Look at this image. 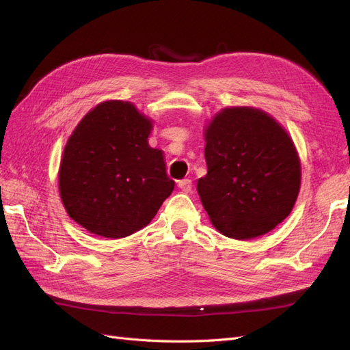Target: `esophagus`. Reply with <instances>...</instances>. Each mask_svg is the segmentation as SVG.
Instances as JSON below:
<instances>
[{
    "label": "esophagus",
    "mask_w": 350,
    "mask_h": 350,
    "mask_svg": "<svg viewBox=\"0 0 350 350\" xmlns=\"http://www.w3.org/2000/svg\"><path fill=\"white\" fill-rule=\"evenodd\" d=\"M178 187L181 188L184 193H189V191H191V188H193L191 179H181V181L178 183Z\"/></svg>",
    "instance_id": "34e87169"
}]
</instances>
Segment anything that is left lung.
<instances>
[{
	"label": "left lung",
	"instance_id": "obj_1",
	"mask_svg": "<svg viewBox=\"0 0 350 350\" xmlns=\"http://www.w3.org/2000/svg\"><path fill=\"white\" fill-rule=\"evenodd\" d=\"M207 174L197 191L215 228L225 237L267 234L293 208L301 163L282 126L260 109L228 108L206 130Z\"/></svg>",
	"mask_w": 350,
	"mask_h": 350
}]
</instances>
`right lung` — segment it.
I'll return each mask as SVG.
<instances>
[{
  "mask_svg": "<svg viewBox=\"0 0 350 350\" xmlns=\"http://www.w3.org/2000/svg\"><path fill=\"white\" fill-rule=\"evenodd\" d=\"M152 122L130 102L99 103L67 142L59 194L68 216L94 235L124 238L150 224L174 191Z\"/></svg>",
  "mask_w": 350,
  "mask_h": 350,
  "instance_id": "right-lung-1",
  "label": "right lung"
}]
</instances>
